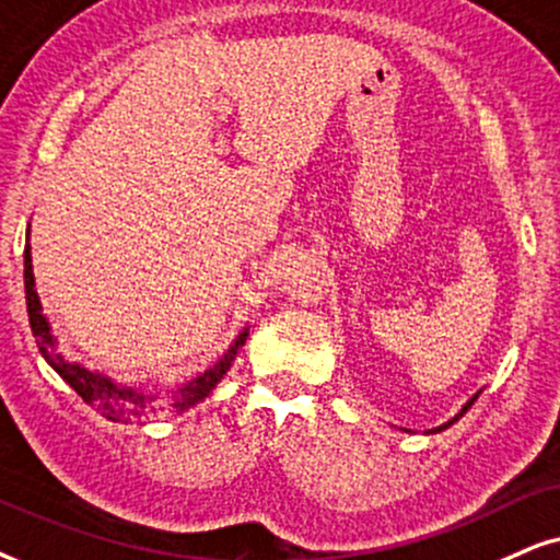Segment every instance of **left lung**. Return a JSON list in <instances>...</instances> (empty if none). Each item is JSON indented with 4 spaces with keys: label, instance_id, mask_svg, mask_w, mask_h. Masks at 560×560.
Listing matches in <instances>:
<instances>
[{
    "label": "left lung",
    "instance_id": "1",
    "mask_svg": "<svg viewBox=\"0 0 560 560\" xmlns=\"http://www.w3.org/2000/svg\"><path fill=\"white\" fill-rule=\"evenodd\" d=\"M478 397H480V392H475V395H472L470 399H467V402H465V405H462V410L457 412V416H454L452 420H446V423H444V425L433 428V431H428V433H439V431H444V428H448V425H452V423H457V420H459L462 416H465V412H467V410H470V407H472V402H475V399H478Z\"/></svg>",
    "mask_w": 560,
    "mask_h": 560
}]
</instances>
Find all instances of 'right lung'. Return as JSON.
I'll list each match as a JSON object with an SVG mask.
<instances>
[{"mask_svg": "<svg viewBox=\"0 0 560 560\" xmlns=\"http://www.w3.org/2000/svg\"><path fill=\"white\" fill-rule=\"evenodd\" d=\"M25 303H27V322H31V332L36 337L38 353L44 355V361L51 365L65 382L72 386L85 402L98 410L103 418H108L112 423H144L150 416H182L184 410L202 402L205 397L212 395V389L220 384L228 371H231L233 361H236L241 345L246 342L248 327L241 329L236 340L228 345V350L218 358L210 369H205L202 374L191 376L189 382L174 386V389H144V386H129L116 382V378L101 374V371L85 369L78 361H69V358L59 350V340L54 337L51 322L44 314L40 306L38 291H36V278H33V257H31V223H27V238H25Z\"/></svg>", "mask_w": 560, "mask_h": 560, "instance_id": "obj_1", "label": "right lung"}]
</instances>
